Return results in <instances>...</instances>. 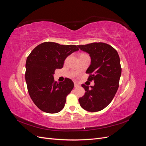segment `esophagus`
Listing matches in <instances>:
<instances>
[{"label":"esophagus","mask_w":146,"mask_h":146,"mask_svg":"<svg viewBox=\"0 0 146 146\" xmlns=\"http://www.w3.org/2000/svg\"><path fill=\"white\" fill-rule=\"evenodd\" d=\"M74 83V88H77L79 86L78 84L76 82H75Z\"/></svg>","instance_id":"obj_1"}]
</instances>
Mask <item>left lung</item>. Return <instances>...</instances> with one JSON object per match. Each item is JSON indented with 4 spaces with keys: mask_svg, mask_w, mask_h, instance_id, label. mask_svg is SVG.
Segmentation results:
<instances>
[{
    "mask_svg": "<svg viewBox=\"0 0 146 146\" xmlns=\"http://www.w3.org/2000/svg\"><path fill=\"white\" fill-rule=\"evenodd\" d=\"M77 46L91 56V63L86 73L89 74L88 80L95 83L91 89L83 84L86 92L79 98V103L88 111H100L110 104L118 90L122 71L119 56L115 48L104 42Z\"/></svg>",
    "mask_w": 146,
    "mask_h": 146,
    "instance_id": "obj_1",
    "label": "left lung"
}]
</instances>
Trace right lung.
I'll use <instances>...</instances> for the list:
<instances>
[{
    "label": "right lung",
    "mask_w": 146,
    "mask_h": 146,
    "mask_svg": "<svg viewBox=\"0 0 146 146\" xmlns=\"http://www.w3.org/2000/svg\"><path fill=\"white\" fill-rule=\"evenodd\" d=\"M78 50L76 45L44 42L37 46L27 56L25 74L27 90L34 104L41 111L56 113L64 108L74 83L66 78L58 83L53 75L56 69L63 67L66 57Z\"/></svg>",
    "instance_id": "obj_1"
}]
</instances>
